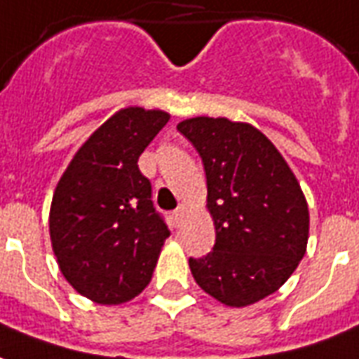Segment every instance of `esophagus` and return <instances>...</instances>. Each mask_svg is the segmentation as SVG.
Returning <instances> with one entry per match:
<instances>
[{
  "mask_svg": "<svg viewBox=\"0 0 359 359\" xmlns=\"http://www.w3.org/2000/svg\"><path fill=\"white\" fill-rule=\"evenodd\" d=\"M185 212H187V208H185L183 205H180L176 210H174V219H176V224H180V222H182L183 214H185Z\"/></svg>",
  "mask_w": 359,
  "mask_h": 359,
  "instance_id": "obj_1",
  "label": "esophagus"
}]
</instances>
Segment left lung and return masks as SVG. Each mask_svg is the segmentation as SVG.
Masks as SVG:
<instances>
[{
    "label": "left lung",
    "instance_id": "obj_1",
    "mask_svg": "<svg viewBox=\"0 0 359 359\" xmlns=\"http://www.w3.org/2000/svg\"><path fill=\"white\" fill-rule=\"evenodd\" d=\"M206 172L216 245L189 258L201 289L243 308L273 294L306 255L310 212L276 145L247 122L195 116L177 124Z\"/></svg>",
    "mask_w": 359,
    "mask_h": 359
}]
</instances>
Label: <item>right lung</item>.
Returning a JSON list of instances; mask_svg holds the SVG:
<instances>
[{"label":"right lung","mask_w":359,"mask_h":359,"mask_svg":"<svg viewBox=\"0 0 359 359\" xmlns=\"http://www.w3.org/2000/svg\"><path fill=\"white\" fill-rule=\"evenodd\" d=\"M170 120L158 109L114 112L78 149L55 187L49 235L59 269L97 304H122L153 277L170 231L151 201L141 153Z\"/></svg>","instance_id":"right-lung-1"}]
</instances>
